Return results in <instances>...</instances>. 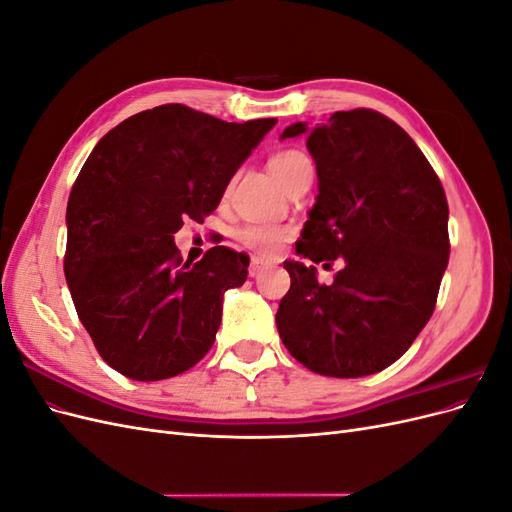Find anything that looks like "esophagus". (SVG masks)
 <instances>
[{
  "label": "esophagus",
  "mask_w": 512,
  "mask_h": 512,
  "mask_svg": "<svg viewBox=\"0 0 512 512\" xmlns=\"http://www.w3.org/2000/svg\"><path fill=\"white\" fill-rule=\"evenodd\" d=\"M269 267V262H265L262 258H252V262H250V277H256V275H260L262 271H265Z\"/></svg>",
  "instance_id": "esophagus-1"
}]
</instances>
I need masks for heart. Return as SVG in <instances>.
<instances>
[{
    "instance_id": "b5f03b06",
    "label": "heart",
    "mask_w": 512,
    "mask_h": 512,
    "mask_svg": "<svg viewBox=\"0 0 512 512\" xmlns=\"http://www.w3.org/2000/svg\"><path fill=\"white\" fill-rule=\"evenodd\" d=\"M305 166H312V164H309L307 156H303L301 151H294V149L277 151L275 156H271V160H269V170L273 173V177L284 185V188L288 185V181ZM237 237L245 247H250V250H254L256 254L275 256L277 252H280L284 239L288 237V230L282 226L247 224V226L239 228Z\"/></svg>"
}]
</instances>
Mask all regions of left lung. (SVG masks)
<instances>
[{"mask_svg": "<svg viewBox=\"0 0 512 512\" xmlns=\"http://www.w3.org/2000/svg\"><path fill=\"white\" fill-rule=\"evenodd\" d=\"M307 134L316 205L297 241L312 262L342 260L333 284L286 260L290 290L275 314L288 352L331 378H361L395 363L436 307L448 265V205L438 175L395 121L369 108L337 111Z\"/></svg>", "mask_w": 512, "mask_h": 512, "instance_id": "8db88e82", "label": "left lung"}]
</instances>
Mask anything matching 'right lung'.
I'll return each mask as SVG.
<instances>
[{
    "mask_svg": "<svg viewBox=\"0 0 512 512\" xmlns=\"http://www.w3.org/2000/svg\"><path fill=\"white\" fill-rule=\"evenodd\" d=\"M277 119L228 123L183 104L121 121L68 198L66 282L102 359L132 380L173 378L215 342L228 288L250 258L215 245L183 262L175 232L215 211Z\"/></svg>",
    "mask_w": 512,
    "mask_h": 512,
    "instance_id": "add662e5",
    "label": "right lung"
}]
</instances>
